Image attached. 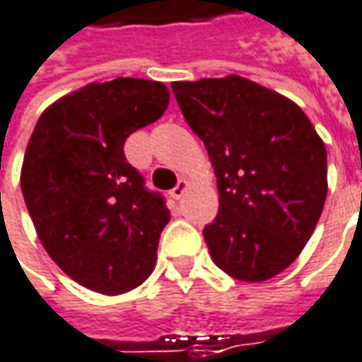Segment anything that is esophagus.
<instances>
[{"label": "esophagus", "mask_w": 362, "mask_h": 362, "mask_svg": "<svg viewBox=\"0 0 362 362\" xmlns=\"http://www.w3.org/2000/svg\"><path fill=\"white\" fill-rule=\"evenodd\" d=\"M186 190H188V182L180 180L176 186H174V188H172V190H170V197H172V199H176V201H180Z\"/></svg>", "instance_id": "1"}]
</instances>
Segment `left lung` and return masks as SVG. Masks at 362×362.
Masks as SVG:
<instances>
[{
	"mask_svg": "<svg viewBox=\"0 0 362 362\" xmlns=\"http://www.w3.org/2000/svg\"><path fill=\"white\" fill-rule=\"evenodd\" d=\"M172 92L217 176L219 213L202 229L213 262L245 283L276 276L322 215L324 141L295 102L240 75L174 81Z\"/></svg>",
	"mask_w": 362,
	"mask_h": 362,
	"instance_id": "8db88e82",
	"label": "left lung"
}]
</instances>
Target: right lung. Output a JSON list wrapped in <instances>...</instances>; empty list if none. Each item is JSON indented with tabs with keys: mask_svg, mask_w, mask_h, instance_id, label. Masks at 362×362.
<instances>
[{
	"mask_svg": "<svg viewBox=\"0 0 362 362\" xmlns=\"http://www.w3.org/2000/svg\"><path fill=\"white\" fill-rule=\"evenodd\" d=\"M160 81L117 77L57 100L38 118L22 163L36 233L79 285L118 295L156 266L165 199L124 158V141L165 112Z\"/></svg>",
	"mask_w": 362,
	"mask_h": 362,
	"instance_id": "add662e5",
	"label": "right lung"
}]
</instances>
